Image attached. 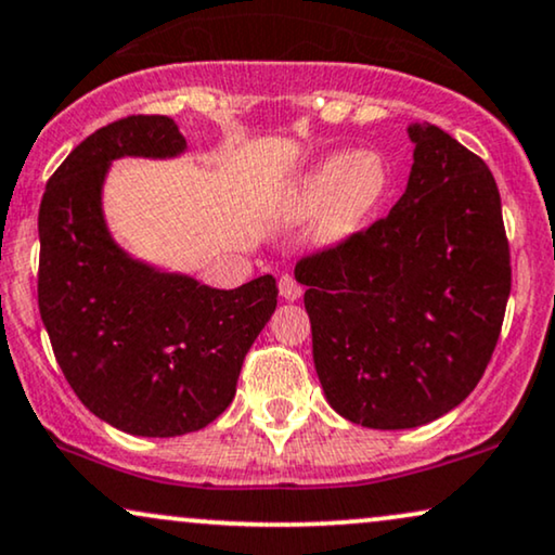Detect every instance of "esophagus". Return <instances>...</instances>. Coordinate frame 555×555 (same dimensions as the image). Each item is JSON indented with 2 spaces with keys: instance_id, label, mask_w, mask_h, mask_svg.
<instances>
[{
  "instance_id": "1",
  "label": "esophagus",
  "mask_w": 555,
  "mask_h": 555,
  "mask_svg": "<svg viewBox=\"0 0 555 555\" xmlns=\"http://www.w3.org/2000/svg\"><path fill=\"white\" fill-rule=\"evenodd\" d=\"M279 292H282V297L286 299V301H294V299H299L301 297V284L297 282V279H292V276H282L279 279Z\"/></svg>"
}]
</instances>
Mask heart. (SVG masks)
I'll return each instance as SVG.
<instances>
[{
	"label": "heart",
	"mask_w": 555,
	"mask_h": 555,
	"mask_svg": "<svg viewBox=\"0 0 555 555\" xmlns=\"http://www.w3.org/2000/svg\"><path fill=\"white\" fill-rule=\"evenodd\" d=\"M387 184V164L376 153H333L312 166L286 194L284 217L305 220L322 209L320 241L340 243L366 222Z\"/></svg>",
	"instance_id": "b5f03b06"
}]
</instances>
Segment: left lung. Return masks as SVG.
Masks as SVG:
<instances>
[{"instance_id": "obj_1", "label": "left lung", "mask_w": 555, "mask_h": 555, "mask_svg": "<svg viewBox=\"0 0 555 555\" xmlns=\"http://www.w3.org/2000/svg\"><path fill=\"white\" fill-rule=\"evenodd\" d=\"M410 138L415 164L391 212L294 269L330 406L376 430L433 423L472 395L512 289L492 171L430 122Z\"/></svg>"}]
</instances>
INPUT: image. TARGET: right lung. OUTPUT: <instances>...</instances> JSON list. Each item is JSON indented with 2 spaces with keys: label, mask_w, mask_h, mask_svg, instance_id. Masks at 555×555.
Here are the masks:
<instances>
[{
  "label": "right lung",
  "mask_w": 555,
  "mask_h": 555,
  "mask_svg": "<svg viewBox=\"0 0 555 555\" xmlns=\"http://www.w3.org/2000/svg\"><path fill=\"white\" fill-rule=\"evenodd\" d=\"M184 149L166 115L104 125L55 168L38 212V307L55 361L89 412L145 438L202 430L228 410L279 297L271 273L212 289L112 243L100 202L109 160Z\"/></svg>",
  "instance_id": "add662e5"
}]
</instances>
